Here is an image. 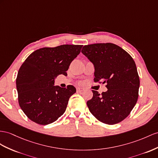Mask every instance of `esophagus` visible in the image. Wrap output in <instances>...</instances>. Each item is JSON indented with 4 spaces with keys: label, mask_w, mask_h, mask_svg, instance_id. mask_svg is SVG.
I'll return each mask as SVG.
<instances>
[{
    "label": "esophagus",
    "mask_w": 158,
    "mask_h": 158,
    "mask_svg": "<svg viewBox=\"0 0 158 158\" xmlns=\"http://www.w3.org/2000/svg\"><path fill=\"white\" fill-rule=\"evenodd\" d=\"M83 91V88H77V93H81Z\"/></svg>",
    "instance_id": "obj_1"
}]
</instances>
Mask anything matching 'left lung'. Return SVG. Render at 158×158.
<instances>
[{"instance_id":"obj_1","label":"left lung","mask_w":158,"mask_h":158,"mask_svg":"<svg viewBox=\"0 0 158 158\" xmlns=\"http://www.w3.org/2000/svg\"><path fill=\"white\" fill-rule=\"evenodd\" d=\"M81 52L94 64V81L106 83L108 89L102 95L92 90L93 98L87 102L89 110L102 123L121 122L138 98L139 77L135 61L122 48L110 43L85 45Z\"/></svg>"}]
</instances>
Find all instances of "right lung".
Listing matches in <instances>:
<instances>
[{
	"label": "right lung",
	"instance_id": "add662e5",
	"mask_svg": "<svg viewBox=\"0 0 158 158\" xmlns=\"http://www.w3.org/2000/svg\"><path fill=\"white\" fill-rule=\"evenodd\" d=\"M82 47L63 44L39 48L22 64L16 79L19 103L31 121L40 125L50 124L65 111L76 89L73 85L55 86V79L60 74L67 75L66 71Z\"/></svg>",
	"mask_w": 158,
	"mask_h": 158
}]
</instances>
